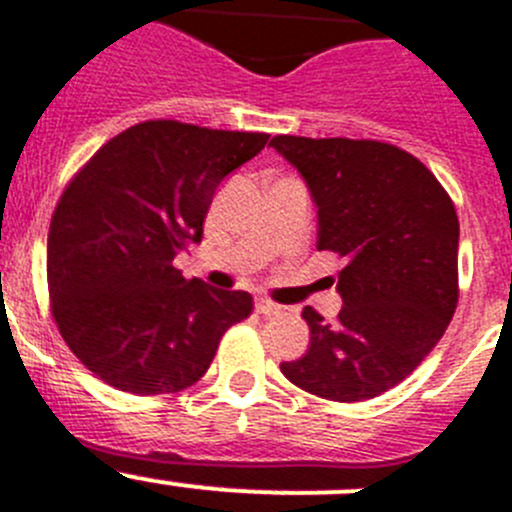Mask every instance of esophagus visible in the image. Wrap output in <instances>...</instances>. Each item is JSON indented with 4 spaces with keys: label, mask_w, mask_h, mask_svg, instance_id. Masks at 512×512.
Masks as SVG:
<instances>
[{
    "label": "esophagus",
    "mask_w": 512,
    "mask_h": 512,
    "mask_svg": "<svg viewBox=\"0 0 512 512\" xmlns=\"http://www.w3.org/2000/svg\"><path fill=\"white\" fill-rule=\"evenodd\" d=\"M255 308H257V313H262V315H280V313H283V305L272 303L270 298H257Z\"/></svg>",
    "instance_id": "34e87169"
}]
</instances>
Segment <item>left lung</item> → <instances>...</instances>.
Instances as JSON below:
<instances>
[{
    "mask_svg": "<svg viewBox=\"0 0 512 512\" xmlns=\"http://www.w3.org/2000/svg\"><path fill=\"white\" fill-rule=\"evenodd\" d=\"M318 207V250L346 260L336 323L303 308L305 356L285 379L331 401H364L407 379L455 315L460 222L412 154L381 141L275 136Z\"/></svg>",
    "mask_w": 512,
    "mask_h": 512,
    "instance_id": "8db88e82",
    "label": "left lung"
}]
</instances>
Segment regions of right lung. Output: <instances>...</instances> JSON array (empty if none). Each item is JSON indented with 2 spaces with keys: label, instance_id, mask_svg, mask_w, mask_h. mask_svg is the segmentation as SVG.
Here are the masks:
<instances>
[{
  "label": "right lung",
  "instance_id": "add662e5",
  "mask_svg": "<svg viewBox=\"0 0 512 512\" xmlns=\"http://www.w3.org/2000/svg\"><path fill=\"white\" fill-rule=\"evenodd\" d=\"M267 133L143 121L73 176L47 234V285L60 336L100 381L154 396L207 374L219 338L252 313L245 290L181 278L176 252L202 240L227 174Z\"/></svg>",
  "mask_w": 512,
  "mask_h": 512
}]
</instances>
